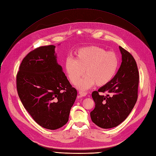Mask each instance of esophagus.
Here are the masks:
<instances>
[{"instance_id":"34e87169","label":"esophagus","mask_w":156,"mask_h":156,"mask_svg":"<svg viewBox=\"0 0 156 156\" xmlns=\"http://www.w3.org/2000/svg\"><path fill=\"white\" fill-rule=\"evenodd\" d=\"M79 95L81 96H82V97L86 96H87V92H83V91H79Z\"/></svg>"}]
</instances>
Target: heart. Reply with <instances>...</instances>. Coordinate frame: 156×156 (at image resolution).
<instances>
[{
  "mask_svg": "<svg viewBox=\"0 0 156 156\" xmlns=\"http://www.w3.org/2000/svg\"><path fill=\"white\" fill-rule=\"evenodd\" d=\"M76 58H67L65 63L68 78L75 84L84 74L87 75L76 84L81 90H86L94 85L103 87L115 77L119 61L113 52H107L98 46L82 48L75 53Z\"/></svg>",
  "mask_w": 156,
  "mask_h": 156,
  "instance_id": "obj_1",
  "label": "heart"
}]
</instances>
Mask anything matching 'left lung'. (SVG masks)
I'll list each match as a JSON object with an SVG mask.
<instances>
[{"label": "left lung", "mask_w": 156, "mask_h": 156, "mask_svg": "<svg viewBox=\"0 0 156 156\" xmlns=\"http://www.w3.org/2000/svg\"><path fill=\"white\" fill-rule=\"evenodd\" d=\"M122 63L111 81L92 94L95 108L90 112L92 122L103 129L120 124L128 116L137 100L139 75L135 60L119 46ZM99 92H107L105 96Z\"/></svg>", "instance_id": "left-lung-1"}]
</instances>
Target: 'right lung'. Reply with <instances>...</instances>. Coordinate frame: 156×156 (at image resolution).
<instances>
[{"instance_id": "right-lung-1", "label": "right lung", "mask_w": 156, "mask_h": 156, "mask_svg": "<svg viewBox=\"0 0 156 156\" xmlns=\"http://www.w3.org/2000/svg\"><path fill=\"white\" fill-rule=\"evenodd\" d=\"M56 58L55 45L40 47L23 58L17 75L23 106L37 124L51 130L67 123L77 95Z\"/></svg>"}]
</instances>
